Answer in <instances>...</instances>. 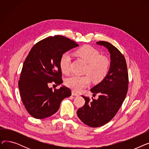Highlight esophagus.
Here are the masks:
<instances>
[{"instance_id": "1", "label": "esophagus", "mask_w": 149, "mask_h": 149, "mask_svg": "<svg viewBox=\"0 0 149 149\" xmlns=\"http://www.w3.org/2000/svg\"><path fill=\"white\" fill-rule=\"evenodd\" d=\"M72 95H74V96H79V95H80L79 93H77V92H75L74 91H72Z\"/></svg>"}]
</instances>
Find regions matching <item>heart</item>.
<instances>
[{
  "mask_svg": "<svg viewBox=\"0 0 149 149\" xmlns=\"http://www.w3.org/2000/svg\"><path fill=\"white\" fill-rule=\"evenodd\" d=\"M75 54L86 63V68L83 76L72 75L66 79V84L74 91L80 92L88 87L92 81L94 83L102 81L107 75L111 68L109 59L100 55L99 51L89 45L83 46L75 51ZM71 58L68 52L63 54L59 60V65L61 72L68 74L70 72Z\"/></svg>",
  "mask_w": 149,
  "mask_h": 149,
  "instance_id": "1",
  "label": "heart"
}]
</instances>
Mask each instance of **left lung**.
<instances>
[{
    "instance_id": "1",
    "label": "left lung",
    "mask_w": 149,
    "mask_h": 149,
    "mask_svg": "<svg viewBox=\"0 0 149 149\" xmlns=\"http://www.w3.org/2000/svg\"><path fill=\"white\" fill-rule=\"evenodd\" d=\"M105 46L111 54V68L105 79L92 88L91 91L97 100L83 97L84 106L77 113L80 120L91 127L102 126L110 121L118 112L126 97L129 87V75L126 59L121 52L111 43L105 41L97 42Z\"/></svg>"
}]
</instances>
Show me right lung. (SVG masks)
Listing matches in <instances>:
<instances>
[{
  "mask_svg": "<svg viewBox=\"0 0 149 149\" xmlns=\"http://www.w3.org/2000/svg\"><path fill=\"white\" fill-rule=\"evenodd\" d=\"M79 46L61 36L49 37L36 43L23 63L19 88L22 103L36 119L49 117L57 112L61 101L71 95L67 87L49 88L48 84L63 83L59 65L61 55Z\"/></svg>",
  "mask_w": 149,
  "mask_h": 149,
  "instance_id": "1",
  "label": "right lung"
}]
</instances>
